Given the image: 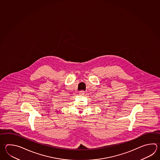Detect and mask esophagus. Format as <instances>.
<instances>
[{"label": "esophagus", "instance_id": "1", "mask_svg": "<svg viewBox=\"0 0 160 160\" xmlns=\"http://www.w3.org/2000/svg\"><path fill=\"white\" fill-rule=\"evenodd\" d=\"M80 95H84V93H85V92L84 91H82L80 92Z\"/></svg>", "mask_w": 160, "mask_h": 160}]
</instances>
